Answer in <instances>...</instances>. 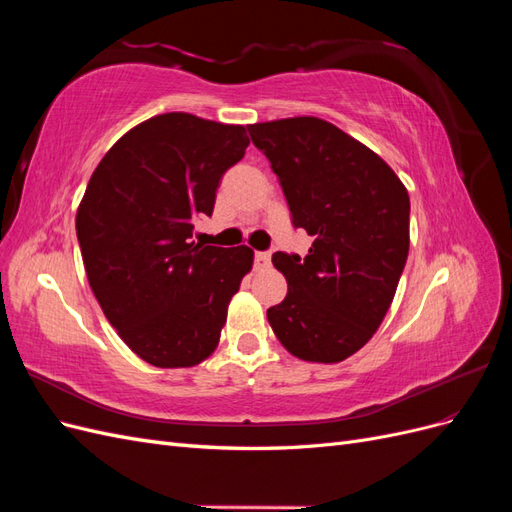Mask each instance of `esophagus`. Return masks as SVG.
Segmentation results:
<instances>
[{
    "label": "esophagus",
    "instance_id": "1",
    "mask_svg": "<svg viewBox=\"0 0 512 512\" xmlns=\"http://www.w3.org/2000/svg\"><path fill=\"white\" fill-rule=\"evenodd\" d=\"M254 262H256L258 269L269 267L271 265V252H256L254 254Z\"/></svg>",
    "mask_w": 512,
    "mask_h": 512
}]
</instances>
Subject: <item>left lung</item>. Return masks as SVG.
Wrapping results in <instances>:
<instances>
[{"label":"left lung","mask_w":512,"mask_h":512,"mask_svg":"<svg viewBox=\"0 0 512 512\" xmlns=\"http://www.w3.org/2000/svg\"><path fill=\"white\" fill-rule=\"evenodd\" d=\"M247 132L271 162L292 226L314 237L303 258L273 254L288 294L267 309L271 329L303 361H344L395 297L410 247L408 192L389 164L329 121L294 117Z\"/></svg>","instance_id":"left-lung-1"}]
</instances>
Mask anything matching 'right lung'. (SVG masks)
<instances>
[{"label":"right lung","instance_id":"right-lung-1","mask_svg":"<svg viewBox=\"0 0 512 512\" xmlns=\"http://www.w3.org/2000/svg\"><path fill=\"white\" fill-rule=\"evenodd\" d=\"M247 145L243 126L166 113L123 134L87 183L76 237L89 286L119 337L151 365L205 361L252 269L250 247L192 241Z\"/></svg>","mask_w":512,"mask_h":512}]
</instances>
